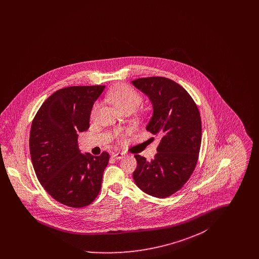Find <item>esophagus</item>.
Segmentation results:
<instances>
[{
	"label": "esophagus",
	"mask_w": 259,
	"mask_h": 259,
	"mask_svg": "<svg viewBox=\"0 0 259 259\" xmlns=\"http://www.w3.org/2000/svg\"><path fill=\"white\" fill-rule=\"evenodd\" d=\"M112 157L119 160V159H122L125 157V153H123V152H115V153H112Z\"/></svg>",
	"instance_id": "1"
}]
</instances>
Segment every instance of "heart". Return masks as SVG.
Masks as SVG:
<instances>
[{
    "mask_svg": "<svg viewBox=\"0 0 259 259\" xmlns=\"http://www.w3.org/2000/svg\"><path fill=\"white\" fill-rule=\"evenodd\" d=\"M107 99L111 102L117 111L123 109H129L133 111L142 103V97L140 96V94H138L133 88L127 85H120L113 88L108 93ZM97 107V105L94 106L92 110V115L95 114ZM126 131H118L115 136L118 140H121L123 139L124 136L126 135Z\"/></svg>",
    "mask_w": 259,
    "mask_h": 259,
    "instance_id": "obj_1",
    "label": "heart"
}]
</instances>
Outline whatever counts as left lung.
I'll return each instance as SVG.
<instances>
[{
  "label": "left lung",
  "mask_w": 259,
  "mask_h": 259,
  "mask_svg": "<svg viewBox=\"0 0 259 259\" xmlns=\"http://www.w3.org/2000/svg\"><path fill=\"white\" fill-rule=\"evenodd\" d=\"M132 84L151 102L152 116L146 128L161 139L153 160L136 154L133 178L148 195L168 197L183 187L197 164L202 136L200 113L185 88L170 78L143 77Z\"/></svg>",
  "instance_id": "obj_1"
}]
</instances>
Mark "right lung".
I'll return each mask as SVG.
<instances>
[{
	"label": "right lung",
	"instance_id": "add662e5",
	"mask_svg": "<svg viewBox=\"0 0 259 259\" xmlns=\"http://www.w3.org/2000/svg\"><path fill=\"white\" fill-rule=\"evenodd\" d=\"M105 85L59 89L45 101L32 122L30 154L37 180L50 196L72 208L91 204L100 192L110 155L82 154L77 138Z\"/></svg>",
	"mask_w": 259,
	"mask_h": 259
}]
</instances>
